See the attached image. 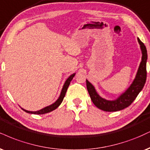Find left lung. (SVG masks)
<instances>
[{"label": "left lung", "mask_w": 150, "mask_h": 150, "mask_svg": "<svg viewBox=\"0 0 150 150\" xmlns=\"http://www.w3.org/2000/svg\"><path fill=\"white\" fill-rule=\"evenodd\" d=\"M138 41L141 50L142 58L136 77L129 88L124 93L119 96L116 99L108 100L103 98L97 92L94 86L87 80H86V88L91 100L93 103L99 109L105 112L122 110L124 108L129 107L136 99L138 93L142 91L147 78L146 64L147 60V52L145 45L141 42L139 38H138Z\"/></svg>", "instance_id": "1"}]
</instances>
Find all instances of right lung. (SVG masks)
Masks as SVG:
<instances>
[{
  "label": "right lung",
  "instance_id": "right-lung-1",
  "mask_svg": "<svg viewBox=\"0 0 150 150\" xmlns=\"http://www.w3.org/2000/svg\"><path fill=\"white\" fill-rule=\"evenodd\" d=\"M75 74L76 73H75L72 74V75H70V76L67 78V80L65 81L64 86H63L62 89H61L60 95H59V98H57V100H56L54 103H53L50 105L47 106V107H45L44 108H42V109L39 110L38 111H28V110H26L23 109L22 108H21L23 111H25L27 113H30V114H34V115H43V114H46V113L50 112L54 110L55 109H57V108L60 105L61 103H62L63 100H64V98L65 97V95H66V91H67L68 86L70 85V83L71 82V80H73V78L75 75Z\"/></svg>",
  "mask_w": 150,
  "mask_h": 150
}]
</instances>
